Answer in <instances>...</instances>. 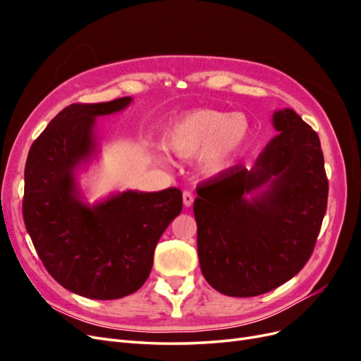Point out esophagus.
Wrapping results in <instances>:
<instances>
[{
	"mask_svg": "<svg viewBox=\"0 0 361 361\" xmlns=\"http://www.w3.org/2000/svg\"><path fill=\"white\" fill-rule=\"evenodd\" d=\"M182 199H183V206L185 207H191V204L194 202V195L191 192H188V191H185L183 195H182Z\"/></svg>",
	"mask_w": 361,
	"mask_h": 361,
	"instance_id": "obj_1",
	"label": "esophagus"
}]
</instances>
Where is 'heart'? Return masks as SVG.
Segmentation results:
<instances>
[{
	"instance_id": "1",
	"label": "heart",
	"mask_w": 361,
	"mask_h": 361,
	"mask_svg": "<svg viewBox=\"0 0 361 361\" xmlns=\"http://www.w3.org/2000/svg\"><path fill=\"white\" fill-rule=\"evenodd\" d=\"M251 135L253 123L245 113L199 108L173 120L164 130L162 146L180 158L195 155L199 171L204 176H216L238 161ZM154 161L164 166L167 157L157 150Z\"/></svg>"
}]
</instances>
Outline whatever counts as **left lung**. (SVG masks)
Wrapping results in <instances>:
<instances>
[{
    "label": "left lung",
    "mask_w": 361,
    "mask_h": 361,
    "mask_svg": "<svg viewBox=\"0 0 361 361\" xmlns=\"http://www.w3.org/2000/svg\"><path fill=\"white\" fill-rule=\"evenodd\" d=\"M277 135L255 164L197 187L194 216L203 277L228 297H256L297 276L326 211L319 137L290 108L272 113Z\"/></svg>",
    "instance_id": "left-lung-1"
}]
</instances>
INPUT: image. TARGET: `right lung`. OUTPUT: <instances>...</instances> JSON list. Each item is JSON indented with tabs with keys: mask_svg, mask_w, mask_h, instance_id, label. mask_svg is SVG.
<instances>
[{
	"mask_svg": "<svg viewBox=\"0 0 361 361\" xmlns=\"http://www.w3.org/2000/svg\"><path fill=\"white\" fill-rule=\"evenodd\" d=\"M133 101L69 105L28 152L27 232L49 274L85 298L117 300L143 286L161 235L182 211V192L174 187L87 202L80 174L99 158L97 117L123 111Z\"/></svg>",
	"mask_w": 361,
	"mask_h": 361,
	"instance_id": "obj_1",
	"label": "right lung"
}]
</instances>
